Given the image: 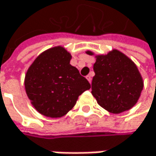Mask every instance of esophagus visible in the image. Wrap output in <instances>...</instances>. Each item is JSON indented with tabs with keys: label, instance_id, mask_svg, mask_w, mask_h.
I'll return each instance as SVG.
<instances>
[{
	"label": "esophagus",
	"instance_id": "obj_1",
	"mask_svg": "<svg viewBox=\"0 0 156 156\" xmlns=\"http://www.w3.org/2000/svg\"><path fill=\"white\" fill-rule=\"evenodd\" d=\"M87 79L91 83V82H92V77H91V75H87Z\"/></svg>",
	"mask_w": 156,
	"mask_h": 156
}]
</instances>
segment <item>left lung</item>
<instances>
[{
	"mask_svg": "<svg viewBox=\"0 0 156 156\" xmlns=\"http://www.w3.org/2000/svg\"><path fill=\"white\" fill-rule=\"evenodd\" d=\"M94 71L92 94L100 106L110 112L120 113L136 105L143 89V80L136 66L126 55L117 50L99 55Z\"/></svg>",
	"mask_w": 156,
	"mask_h": 156,
	"instance_id": "8db88e82",
	"label": "left lung"
}]
</instances>
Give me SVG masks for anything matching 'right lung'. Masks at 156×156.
Masks as SVG:
<instances>
[{
	"label": "right lung",
	"mask_w": 156,
	"mask_h": 156,
	"mask_svg": "<svg viewBox=\"0 0 156 156\" xmlns=\"http://www.w3.org/2000/svg\"><path fill=\"white\" fill-rule=\"evenodd\" d=\"M70 58L63 47H53L41 53L27 72V94L46 117H62L74 107L78 96L91 87L78 69L69 64Z\"/></svg>",
	"instance_id": "add662e5"
}]
</instances>
